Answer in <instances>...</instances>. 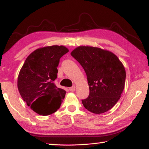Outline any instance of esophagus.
<instances>
[{
    "label": "esophagus",
    "mask_w": 149,
    "mask_h": 149,
    "mask_svg": "<svg viewBox=\"0 0 149 149\" xmlns=\"http://www.w3.org/2000/svg\"><path fill=\"white\" fill-rule=\"evenodd\" d=\"M69 90L70 91H74L75 90V86H73V87H71L69 88Z\"/></svg>",
    "instance_id": "1"
}]
</instances>
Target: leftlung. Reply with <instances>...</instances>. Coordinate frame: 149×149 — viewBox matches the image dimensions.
Instances as JSON below:
<instances>
[{
	"label": "left lung",
	"instance_id": "obj_1",
	"mask_svg": "<svg viewBox=\"0 0 149 149\" xmlns=\"http://www.w3.org/2000/svg\"><path fill=\"white\" fill-rule=\"evenodd\" d=\"M71 55L87 75L89 95L81 100L84 107L95 114L111 109L125 87L126 72L122 62L111 52L97 47L79 46Z\"/></svg>",
	"mask_w": 149,
	"mask_h": 149
}]
</instances>
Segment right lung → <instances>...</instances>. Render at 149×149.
Instances as JSON below:
<instances>
[{
  "mask_svg": "<svg viewBox=\"0 0 149 149\" xmlns=\"http://www.w3.org/2000/svg\"><path fill=\"white\" fill-rule=\"evenodd\" d=\"M68 52L66 47L57 45L38 48L28 56L21 68L18 91L38 114L49 115L60 107L66 92L56 87L54 81L57 78L60 59Z\"/></svg>",
  "mask_w": 149,
  "mask_h": 149,
  "instance_id": "obj_1",
  "label": "right lung"
}]
</instances>
